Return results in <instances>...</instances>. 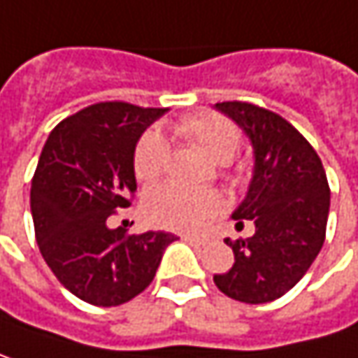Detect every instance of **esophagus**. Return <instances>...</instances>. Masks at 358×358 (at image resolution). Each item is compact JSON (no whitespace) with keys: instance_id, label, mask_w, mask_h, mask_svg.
<instances>
[{"instance_id":"esophagus-1","label":"esophagus","mask_w":358,"mask_h":358,"mask_svg":"<svg viewBox=\"0 0 358 358\" xmlns=\"http://www.w3.org/2000/svg\"><path fill=\"white\" fill-rule=\"evenodd\" d=\"M182 240H184V242H188V244H196V245L207 244V240H205V238H192V236H184Z\"/></svg>"}]
</instances>
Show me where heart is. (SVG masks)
<instances>
[{"instance_id": "b5f03b06", "label": "heart", "mask_w": 358, "mask_h": 358, "mask_svg": "<svg viewBox=\"0 0 358 358\" xmlns=\"http://www.w3.org/2000/svg\"><path fill=\"white\" fill-rule=\"evenodd\" d=\"M176 133L196 145L213 164H227L240 149V129L234 120L217 113H199L176 122ZM168 143L157 131L145 133L135 147L133 172L141 184H153L166 170ZM240 178V174L236 180ZM223 211L213 190H182L155 186L143 196V215L151 225L176 231H194Z\"/></svg>"}]
</instances>
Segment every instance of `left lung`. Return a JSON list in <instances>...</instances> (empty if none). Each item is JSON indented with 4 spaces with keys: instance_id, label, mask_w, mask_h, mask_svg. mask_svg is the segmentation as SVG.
Here are the masks:
<instances>
[{
    "instance_id": "obj_1",
    "label": "left lung",
    "mask_w": 358,
    "mask_h": 358,
    "mask_svg": "<svg viewBox=\"0 0 358 358\" xmlns=\"http://www.w3.org/2000/svg\"><path fill=\"white\" fill-rule=\"evenodd\" d=\"M219 113L238 122L254 147V174L236 227L254 236L225 240L236 262L213 280L221 293L244 303L282 297L320 254L330 211V186L320 155L282 116L248 102H219Z\"/></svg>"
}]
</instances>
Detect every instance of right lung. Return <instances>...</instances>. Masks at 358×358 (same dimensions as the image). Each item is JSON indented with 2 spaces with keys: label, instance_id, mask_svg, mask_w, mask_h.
I'll list each match as a JSON object with an SVG mask.
<instances>
[{
  "label": "right lung",
  "instance_id": "obj_1",
  "mask_svg": "<svg viewBox=\"0 0 358 358\" xmlns=\"http://www.w3.org/2000/svg\"><path fill=\"white\" fill-rule=\"evenodd\" d=\"M168 108L100 102L61 120L43 147L30 190L34 234L59 282L85 303L114 308L145 291L176 240L108 227L137 190L133 155Z\"/></svg>",
  "mask_w": 358,
  "mask_h": 358
}]
</instances>
